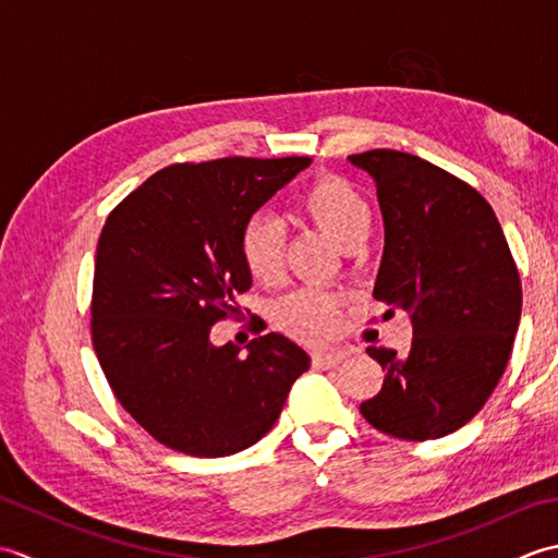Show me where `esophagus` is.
I'll return each instance as SVG.
<instances>
[{
    "mask_svg": "<svg viewBox=\"0 0 558 558\" xmlns=\"http://www.w3.org/2000/svg\"><path fill=\"white\" fill-rule=\"evenodd\" d=\"M345 350H338V348H330V350H316L312 354V364L316 369H333L342 360H345Z\"/></svg>",
    "mask_w": 558,
    "mask_h": 558,
    "instance_id": "esophagus-1",
    "label": "esophagus"
}]
</instances>
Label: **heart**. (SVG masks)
I'll list each match as a JSON object with an SVG mask.
<instances>
[{
  "mask_svg": "<svg viewBox=\"0 0 558 558\" xmlns=\"http://www.w3.org/2000/svg\"><path fill=\"white\" fill-rule=\"evenodd\" d=\"M300 208L342 252H354L372 230V210L362 194L338 177H326L306 189ZM286 228L268 213H256L240 230V256L260 282H272L282 270ZM278 322L302 340H324L338 328L340 300L318 288H304L280 304Z\"/></svg>",
  "mask_w": 558,
  "mask_h": 558,
  "instance_id": "heart-1",
  "label": "heart"
}]
</instances>
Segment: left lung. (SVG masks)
Listing matches in <instances>:
<instances>
[{
  "label": "left lung",
  "instance_id": "8db88e82",
  "mask_svg": "<svg viewBox=\"0 0 558 558\" xmlns=\"http://www.w3.org/2000/svg\"><path fill=\"white\" fill-rule=\"evenodd\" d=\"M376 184L384 256L374 298L410 314L405 354L366 348L386 372L360 412L374 429L429 441L465 426L499 384L523 290L492 206L470 184L400 150L350 156Z\"/></svg>",
  "mask_w": 558,
  "mask_h": 558
}]
</instances>
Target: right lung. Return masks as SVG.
Segmentation results:
<instances>
[{
    "label": "right lung",
    "instance_id": "obj_1",
    "mask_svg": "<svg viewBox=\"0 0 558 558\" xmlns=\"http://www.w3.org/2000/svg\"><path fill=\"white\" fill-rule=\"evenodd\" d=\"M312 158H222L170 165L117 206L98 240L93 348L117 400L172 450L222 458L254 446L280 417L310 354L280 333L246 354L213 345L252 288L240 230Z\"/></svg>",
    "mask_w": 558,
    "mask_h": 558
}]
</instances>
